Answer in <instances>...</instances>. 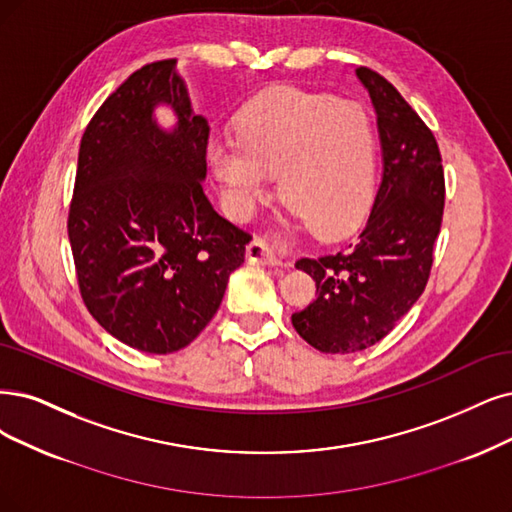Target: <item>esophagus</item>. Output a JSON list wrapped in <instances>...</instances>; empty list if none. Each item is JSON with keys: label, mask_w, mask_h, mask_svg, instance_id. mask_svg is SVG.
Wrapping results in <instances>:
<instances>
[{"label": "esophagus", "mask_w": 512, "mask_h": 512, "mask_svg": "<svg viewBox=\"0 0 512 512\" xmlns=\"http://www.w3.org/2000/svg\"><path fill=\"white\" fill-rule=\"evenodd\" d=\"M246 255H249V261L261 263V266H280L282 263L274 246L261 238H255L249 246H246Z\"/></svg>", "instance_id": "1"}]
</instances>
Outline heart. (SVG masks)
<instances>
[{
  "label": "heart",
  "mask_w": 512,
  "mask_h": 512,
  "mask_svg": "<svg viewBox=\"0 0 512 512\" xmlns=\"http://www.w3.org/2000/svg\"><path fill=\"white\" fill-rule=\"evenodd\" d=\"M236 139L208 145V162L236 219L253 215L278 174L280 200L318 238H342L365 217L375 145L367 113L356 103L274 88L238 113Z\"/></svg>",
  "instance_id": "b5f03b06"
}]
</instances>
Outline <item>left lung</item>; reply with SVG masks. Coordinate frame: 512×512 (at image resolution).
Masks as SVG:
<instances>
[{"label":"left lung","instance_id":"8db88e82","mask_svg":"<svg viewBox=\"0 0 512 512\" xmlns=\"http://www.w3.org/2000/svg\"><path fill=\"white\" fill-rule=\"evenodd\" d=\"M380 132L384 173L365 230L344 253L299 259L316 299L291 323L327 354L365 350L386 337L426 289L441 232L445 179L437 139L380 73L356 69Z\"/></svg>","mask_w":512,"mask_h":512}]
</instances>
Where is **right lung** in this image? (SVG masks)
I'll return each instance as SVG.
<instances>
[{
    "mask_svg": "<svg viewBox=\"0 0 512 512\" xmlns=\"http://www.w3.org/2000/svg\"><path fill=\"white\" fill-rule=\"evenodd\" d=\"M208 132L168 59L132 73L80 143L67 221L80 293L109 335L147 354L194 342L251 240L204 196Z\"/></svg>",
    "mask_w": 512,
    "mask_h": 512,
    "instance_id": "obj_1",
    "label": "right lung"
}]
</instances>
